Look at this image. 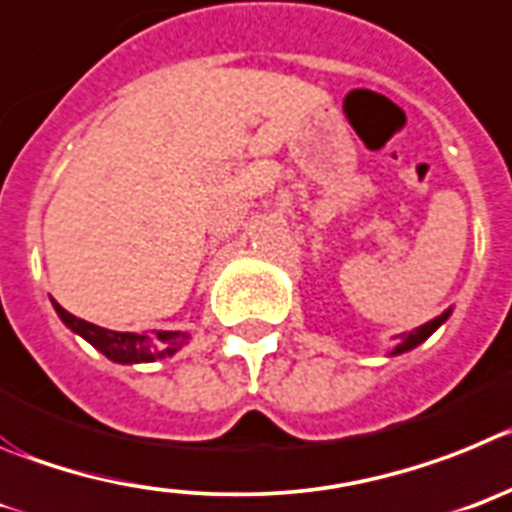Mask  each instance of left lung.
Masks as SVG:
<instances>
[{
  "mask_svg": "<svg viewBox=\"0 0 512 512\" xmlns=\"http://www.w3.org/2000/svg\"><path fill=\"white\" fill-rule=\"evenodd\" d=\"M449 316H451V308H446V311L441 313V316H436V319L426 321V324H421V326H418V329L405 331V334H400V342L395 344L393 352H390V357H395V354H403V352H411V349H416L418 344L426 342L428 336L434 334V331L439 329V326L444 324V321L449 319Z\"/></svg>",
  "mask_w": 512,
  "mask_h": 512,
  "instance_id": "8db88e82",
  "label": "left lung"
}]
</instances>
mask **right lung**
<instances>
[{
    "instance_id": "right-lung-1",
    "label": "right lung",
    "mask_w": 512,
    "mask_h": 512,
    "mask_svg": "<svg viewBox=\"0 0 512 512\" xmlns=\"http://www.w3.org/2000/svg\"><path fill=\"white\" fill-rule=\"evenodd\" d=\"M53 308L73 334L86 339L91 347L99 349L104 357H109L112 362H119V365H140V362H155V359L173 357L191 339L188 331H150V334L112 331L104 329V326L89 324L84 319H76L73 313H68L66 308L58 306L55 301Z\"/></svg>"
}]
</instances>
